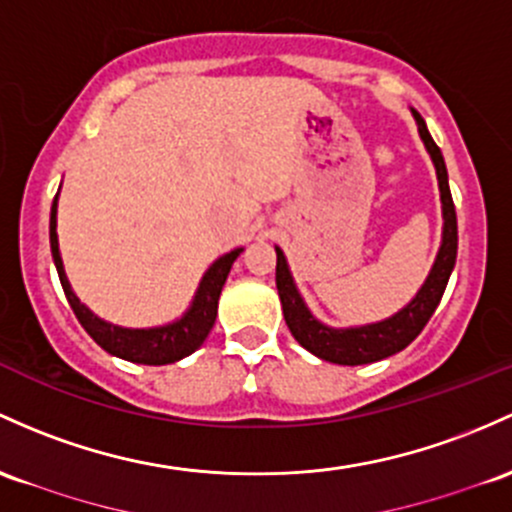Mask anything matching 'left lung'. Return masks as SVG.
I'll return each mask as SVG.
<instances>
[{
    "instance_id": "1",
    "label": "left lung",
    "mask_w": 512,
    "mask_h": 512,
    "mask_svg": "<svg viewBox=\"0 0 512 512\" xmlns=\"http://www.w3.org/2000/svg\"><path fill=\"white\" fill-rule=\"evenodd\" d=\"M413 116L415 123H418L420 138H423L425 148L432 157V165L437 170L445 228H442V245L440 252H437L435 265H432L425 284L420 286L415 299L406 308L393 313L391 318L379 320V323L359 325V328H328L308 311L299 289H296L294 277H291L289 265H286L284 252L277 247V289L279 299H282L286 325H289L291 335L301 347H306L308 352L325 359V362L355 367V364L379 362V359L396 355L403 347L411 345L420 335V330L428 325L432 313H435L437 303H440L447 289L454 262H457V211H454L452 192H449L445 157H442V150L432 140L423 116L418 111H413Z\"/></svg>"
}]
</instances>
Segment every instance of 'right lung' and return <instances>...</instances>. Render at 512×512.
<instances>
[{"label":"right lung","instance_id":"right-lung-1","mask_svg":"<svg viewBox=\"0 0 512 512\" xmlns=\"http://www.w3.org/2000/svg\"><path fill=\"white\" fill-rule=\"evenodd\" d=\"M58 194H55L53 206H50V252H53L55 269H58L60 284L67 296V303L75 311L77 320L82 323V328L87 330L89 338L97 342L99 347H104L109 355H116L121 359L136 364H172L177 359L192 355L194 350H199L204 345L206 335L211 333L213 323H216L218 313V296H221L223 284H226L230 267L238 260V255L243 252V247L238 250H230L223 257H218L216 262L209 267V272L201 279L196 296L189 306V311L182 318L174 320L170 325H160V328H148V330H133V328H121V325H111L99 316H94L84 303H80L77 294L72 291L70 282L65 277L63 257L58 250Z\"/></svg>","mask_w":512,"mask_h":512}]
</instances>
